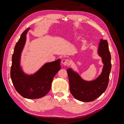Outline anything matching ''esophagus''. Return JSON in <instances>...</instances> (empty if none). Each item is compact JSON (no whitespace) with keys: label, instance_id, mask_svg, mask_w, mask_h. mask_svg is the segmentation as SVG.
<instances>
[{"label":"esophagus","instance_id":"34e87169","mask_svg":"<svg viewBox=\"0 0 124 124\" xmlns=\"http://www.w3.org/2000/svg\"><path fill=\"white\" fill-rule=\"evenodd\" d=\"M62 65H63L64 66H68L69 65V60L68 59H63L62 62Z\"/></svg>","mask_w":124,"mask_h":124}]
</instances>
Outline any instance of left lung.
I'll use <instances>...</instances> for the list:
<instances>
[{
    "label": "left lung",
    "mask_w": 124,
    "mask_h": 124,
    "mask_svg": "<svg viewBox=\"0 0 124 124\" xmlns=\"http://www.w3.org/2000/svg\"><path fill=\"white\" fill-rule=\"evenodd\" d=\"M98 53L102 58L104 65L102 72L95 80L85 81L72 69L67 70L70 91L74 98L78 100L83 102L95 100L102 94L108 87L111 69V57L106 40H100Z\"/></svg>",
    "instance_id": "obj_1"
}]
</instances>
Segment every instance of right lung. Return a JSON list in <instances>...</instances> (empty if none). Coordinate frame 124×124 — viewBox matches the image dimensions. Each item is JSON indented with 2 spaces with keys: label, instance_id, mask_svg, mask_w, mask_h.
Segmentation results:
<instances>
[{
  "label": "right lung",
  "instance_id": "obj_1",
  "mask_svg": "<svg viewBox=\"0 0 124 124\" xmlns=\"http://www.w3.org/2000/svg\"><path fill=\"white\" fill-rule=\"evenodd\" d=\"M29 29H26L22 33L15 46L10 76L15 89L22 97L27 99H38L46 96L50 91L53 78L61 69V59L45 63L33 74H25L20 66V58L26 42V35Z\"/></svg>",
  "mask_w": 124,
  "mask_h": 124
}]
</instances>
